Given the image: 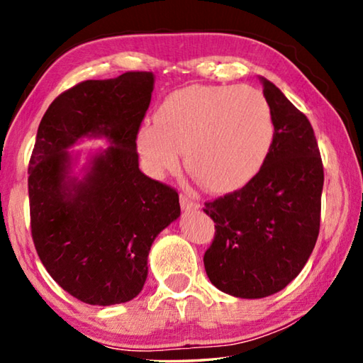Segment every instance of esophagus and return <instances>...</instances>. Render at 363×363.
Returning <instances> with one entry per match:
<instances>
[{
    "label": "esophagus",
    "instance_id": "esophagus-1",
    "mask_svg": "<svg viewBox=\"0 0 363 363\" xmlns=\"http://www.w3.org/2000/svg\"><path fill=\"white\" fill-rule=\"evenodd\" d=\"M181 208L184 211H192V210H199L200 203L196 200H194L190 195L182 194L181 195Z\"/></svg>",
    "mask_w": 363,
    "mask_h": 363
}]
</instances>
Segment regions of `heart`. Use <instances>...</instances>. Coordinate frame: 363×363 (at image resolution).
Listing matches in <instances>:
<instances>
[{
    "mask_svg": "<svg viewBox=\"0 0 363 363\" xmlns=\"http://www.w3.org/2000/svg\"><path fill=\"white\" fill-rule=\"evenodd\" d=\"M274 140L266 97L251 86L195 84L174 91L157 112V125L139 130L138 147L157 174L184 163L210 192H232L259 173Z\"/></svg>",
    "mask_w": 363,
    "mask_h": 363,
    "instance_id": "obj_1",
    "label": "heart"
}]
</instances>
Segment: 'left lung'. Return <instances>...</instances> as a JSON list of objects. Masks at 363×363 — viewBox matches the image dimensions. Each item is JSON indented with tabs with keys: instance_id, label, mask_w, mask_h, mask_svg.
Returning a JSON list of instances; mask_svg holds the SVG:
<instances>
[{
	"instance_id": "1",
	"label": "left lung",
	"mask_w": 363,
	"mask_h": 363,
	"mask_svg": "<svg viewBox=\"0 0 363 363\" xmlns=\"http://www.w3.org/2000/svg\"><path fill=\"white\" fill-rule=\"evenodd\" d=\"M274 116V140L253 179L206 201L216 223L203 256L218 290L245 299L277 293L298 277L320 229L323 164L307 116L259 77Z\"/></svg>"
}]
</instances>
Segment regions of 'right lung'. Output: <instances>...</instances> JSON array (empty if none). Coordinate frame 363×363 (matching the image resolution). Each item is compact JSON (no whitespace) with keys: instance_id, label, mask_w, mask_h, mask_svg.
Wrapping results in <instances>:
<instances>
[{"instance_id":"obj_1","label":"right lung","mask_w":363,"mask_h":363,"mask_svg":"<svg viewBox=\"0 0 363 363\" xmlns=\"http://www.w3.org/2000/svg\"><path fill=\"white\" fill-rule=\"evenodd\" d=\"M152 72L88 79L46 110L28 167L32 237L43 266L73 298L112 306L145 284L153 240L179 218V195L139 169L136 139L153 91ZM84 137H104L77 175Z\"/></svg>"}]
</instances>
